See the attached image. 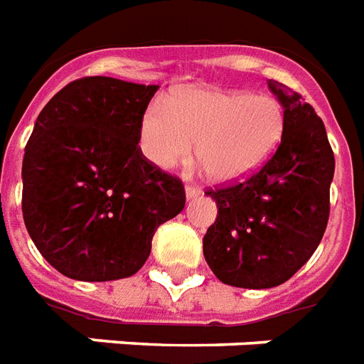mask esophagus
Wrapping results in <instances>:
<instances>
[{"instance_id":"esophagus-1","label":"esophagus","mask_w":364,"mask_h":364,"mask_svg":"<svg viewBox=\"0 0 364 364\" xmlns=\"http://www.w3.org/2000/svg\"><path fill=\"white\" fill-rule=\"evenodd\" d=\"M185 193H187V198H196V196L200 195L203 191H200V187H196L195 183H187V187H185Z\"/></svg>"}]
</instances>
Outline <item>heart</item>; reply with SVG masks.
Segmentation results:
<instances>
[{"label":"heart","instance_id":"b5f03b06","mask_svg":"<svg viewBox=\"0 0 364 364\" xmlns=\"http://www.w3.org/2000/svg\"><path fill=\"white\" fill-rule=\"evenodd\" d=\"M284 114L274 98L200 88L150 107L141 119L142 152L169 169L193 152L212 179L231 181L262 166L278 146Z\"/></svg>","mask_w":364,"mask_h":364}]
</instances>
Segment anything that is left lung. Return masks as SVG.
I'll return each mask as SVG.
<instances>
[{"label":"left lung","instance_id":"obj_1","mask_svg":"<svg viewBox=\"0 0 364 364\" xmlns=\"http://www.w3.org/2000/svg\"><path fill=\"white\" fill-rule=\"evenodd\" d=\"M284 109L276 152L241 181L206 189L218 216L203 239L220 282L247 289L276 287L312 257L330 218L333 152L322 119L303 96L268 79Z\"/></svg>","mask_w":364,"mask_h":364}]
</instances>
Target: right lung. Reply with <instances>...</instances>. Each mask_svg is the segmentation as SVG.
<instances>
[{"label": "right lung", "instance_id": "right-lung-1", "mask_svg": "<svg viewBox=\"0 0 364 364\" xmlns=\"http://www.w3.org/2000/svg\"><path fill=\"white\" fill-rule=\"evenodd\" d=\"M156 90L85 77L40 112L24 148L23 218L40 255L67 278L133 276L156 230L185 208L181 179L139 146Z\"/></svg>", "mask_w": 364, "mask_h": 364}]
</instances>
